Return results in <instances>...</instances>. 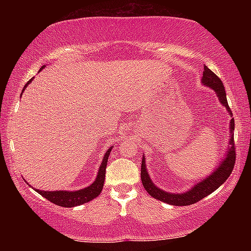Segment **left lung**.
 <instances>
[{
  "label": "left lung",
  "instance_id": "obj_1",
  "mask_svg": "<svg viewBox=\"0 0 251 251\" xmlns=\"http://www.w3.org/2000/svg\"><path fill=\"white\" fill-rule=\"evenodd\" d=\"M202 84L207 85V87L211 88L212 90L216 92L217 97L219 99V102L227 109L228 114L233 115V113L229 108L227 104V99H226V92L224 84L221 78L216 75L214 72L209 70L207 66H204L203 76H202ZM229 149L226 153L225 159L221 161L217 169H215L214 173L202 179L200 183L195 184L193 187L185 192V193H170V192H166L161 190L157 186L154 185V183L151 180L150 175L146 170V162L145 156H143L142 160V170H140V177H142V183L145 187L146 192H149L151 197L157 200L166 202L171 205H190L193 203H197L202 199L207 197V195L211 194L212 192L217 190L222 184L225 183V180L229 177L232 174L233 168L235 166V147H234V119H231L229 122Z\"/></svg>",
  "mask_w": 251,
  "mask_h": 251
}]
</instances>
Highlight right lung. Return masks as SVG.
I'll return each mask as SVG.
<instances>
[{
    "mask_svg": "<svg viewBox=\"0 0 251 251\" xmlns=\"http://www.w3.org/2000/svg\"><path fill=\"white\" fill-rule=\"evenodd\" d=\"M42 68H41V70H42ZM32 81H33V78H30V80L27 82L25 85H24L22 94L24 92V90H25V88L27 87V85H28ZM112 149L113 147H109V149L106 151L104 159H102L100 167H99L97 177H96L95 181L90 185V186L82 188V190H78V191H53V192L52 191H41V190H35V191L39 194L42 195V197L46 198L47 200L52 202V203L60 205V207H66V208L76 207V205L87 203V202L94 200L95 198H97L98 195L100 194L102 186H104L106 166H107V160H108L109 153H111Z\"/></svg>",
    "mask_w": 251,
    "mask_h": 251,
    "instance_id": "add662e5",
    "label": "right lung"
}]
</instances>
